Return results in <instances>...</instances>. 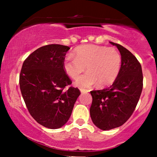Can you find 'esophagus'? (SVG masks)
<instances>
[{
	"label": "esophagus",
	"mask_w": 157,
	"mask_h": 157,
	"mask_svg": "<svg viewBox=\"0 0 157 157\" xmlns=\"http://www.w3.org/2000/svg\"><path fill=\"white\" fill-rule=\"evenodd\" d=\"M80 91L82 94H86V93L89 92V90H86V89H80Z\"/></svg>",
	"instance_id": "obj_1"
}]
</instances>
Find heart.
Listing matches in <instances>:
<instances>
[{"label":"heart","mask_w":157,"mask_h":157,"mask_svg":"<svg viewBox=\"0 0 157 157\" xmlns=\"http://www.w3.org/2000/svg\"><path fill=\"white\" fill-rule=\"evenodd\" d=\"M74 57L66 56L63 68L71 78L76 79L87 68L88 73L78 79L75 84L81 89L89 88L98 83L107 86L118 78L121 67V56L116 49L88 44L74 50Z\"/></svg>","instance_id":"b5f03b06"}]
</instances>
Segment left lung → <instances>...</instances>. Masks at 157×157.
<instances>
[{"instance_id": "obj_1", "label": "left lung", "mask_w": 157, "mask_h": 157, "mask_svg": "<svg viewBox=\"0 0 157 157\" xmlns=\"http://www.w3.org/2000/svg\"><path fill=\"white\" fill-rule=\"evenodd\" d=\"M110 44L120 51V73L111 86L91 91L90 116L95 125L105 131L123 125L130 118L139 100L143 80L141 65L136 57L121 45Z\"/></svg>"}]
</instances>
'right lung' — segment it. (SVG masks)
I'll use <instances>...</instances> for the list:
<instances>
[{
  "label": "right lung",
  "mask_w": 157,
  "mask_h": 157,
  "mask_svg": "<svg viewBox=\"0 0 157 157\" xmlns=\"http://www.w3.org/2000/svg\"><path fill=\"white\" fill-rule=\"evenodd\" d=\"M70 48L50 44L36 49L26 58L19 76L21 94L30 115L49 129L67 123L80 91L70 86L72 82L63 68Z\"/></svg>",
  "instance_id": "right-lung-1"
}]
</instances>
